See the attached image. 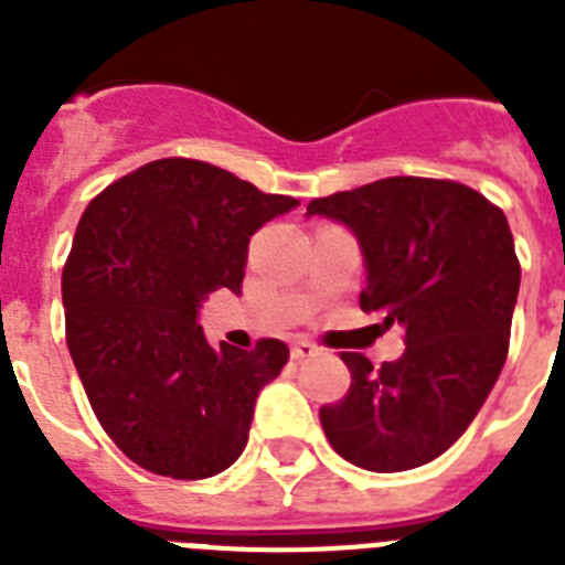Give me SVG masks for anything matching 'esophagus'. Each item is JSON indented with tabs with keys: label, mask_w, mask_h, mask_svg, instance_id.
Returning <instances> with one entry per match:
<instances>
[{
	"label": "esophagus",
	"mask_w": 565,
	"mask_h": 565,
	"mask_svg": "<svg viewBox=\"0 0 565 565\" xmlns=\"http://www.w3.org/2000/svg\"><path fill=\"white\" fill-rule=\"evenodd\" d=\"M317 344H311V342H294L291 344V356L294 359H311V356H317Z\"/></svg>",
	"instance_id": "obj_1"
}]
</instances>
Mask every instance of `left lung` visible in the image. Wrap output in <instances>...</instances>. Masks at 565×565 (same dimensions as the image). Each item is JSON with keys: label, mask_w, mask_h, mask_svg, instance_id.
<instances>
[{"label": "left lung", "mask_w": 565, "mask_h": 565, "mask_svg": "<svg viewBox=\"0 0 565 565\" xmlns=\"http://www.w3.org/2000/svg\"><path fill=\"white\" fill-rule=\"evenodd\" d=\"M313 214L356 237L362 311L407 331V351L382 371L342 353L351 391L319 411L322 430L344 461L371 472L422 467L461 438L507 362L521 288L507 217L476 189L430 178L317 198Z\"/></svg>", "instance_id": "1"}]
</instances>
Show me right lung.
<instances>
[{
    "label": "right lung",
    "mask_w": 565,
    "mask_h": 565,
    "mask_svg": "<svg viewBox=\"0 0 565 565\" xmlns=\"http://www.w3.org/2000/svg\"><path fill=\"white\" fill-rule=\"evenodd\" d=\"M203 161L163 158L104 189L62 274L67 348L118 450L154 476L201 481L246 450L259 391L288 348H212L209 294H239L248 237L297 209Z\"/></svg>",
    "instance_id": "right-lung-1"
}]
</instances>
